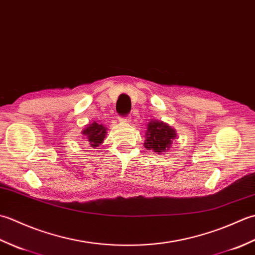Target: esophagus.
<instances>
[{"label":"esophagus","instance_id":"34e87169","mask_svg":"<svg viewBox=\"0 0 255 255\" xmlns=\"http://www.w3.org/2000/svg\"><path fill=\"white\" fill-rule=\"evenodd\" d=\"M121 121H122V123H124V124H128L129 122H130V116H129V115L125 116V117H123V118L121 119Z\"/></svg>","mask_w":255,"mask_h":255}]
</instances>
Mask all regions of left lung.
<instances>
[{"instance_id": "obj_1", "label": "left lung", "mask_w": 255, "mask_h": 255, "mask_svg": "<svg viewBox=\"0 0 255 255\" xmlns=\"http://www.w3.org/2000/svg\"><path fill=\"white\" fill-rule=\"evenodd\" d=\"M145 137L144 147L148 150H153L156 153H161L170 147L172 140L176 138V133L169 125L155 121L149 123Z\"/></svg>"}]
</instances>
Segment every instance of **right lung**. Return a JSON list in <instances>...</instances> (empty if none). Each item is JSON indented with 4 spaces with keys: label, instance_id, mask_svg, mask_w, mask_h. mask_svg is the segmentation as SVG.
I'll use <instances>...</instances> for the list:
<instances>
[{
    "label": "right lung",
    "instance_id": "obj_1",
    "mask_svg": "<svg viewBox=\"0 0 255 255\" xmlns=\"http://www.w3.org/2000/svg\"><path fill=\"white\" fill-rule=\"evenodd\" d=\"M82 133L84 134L85 138L88 139V141L92 145V148H96L97 145L104 141L106 128L103 126L102 124L93 122L84 129Z\"/></svg>",
    "mask_w": 255,
    "mask_h": 255
}]
</instances>
